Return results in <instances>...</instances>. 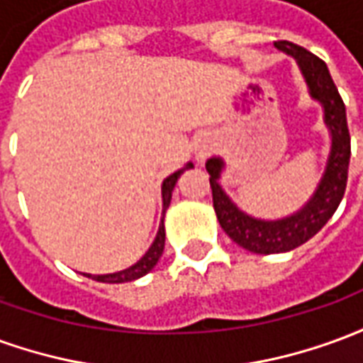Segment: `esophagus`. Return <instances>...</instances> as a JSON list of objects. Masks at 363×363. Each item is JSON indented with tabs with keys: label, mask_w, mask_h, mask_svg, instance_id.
<instances>
[{
	"label": "esophagus",
	"mask_w": 363,
	"mask_h": 363,
	"mask_svg": "<svg viewBox=\"0 0 363 363\" xmlns=\"http://www.w3.org/2000/svg\"><path fill=\"white\" fill-rule=\"evenodd\" d=\"M212 150H213V143L210 142V140H198L196 150H194L198 161H204V159L212 153Z\"/></svg>",
	"instance_id": "1"
}]
</instances>
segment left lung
<instances>
[{
    "label": "left lung",
    "instance_id": "1",
    "mask_svg": "<svg viewBox=\"0 0 363 363\" xmlns=\"http://www.w3.org/2000/svg\"><path fill=\"white\" fill-rule=\"evenodd\" d=\"M276 48L294 56L303 74L309 95L319 101L325 108V124L330 130V153L319 186L313 192L309 202L299 210L281 220L264 221L251 218L237 208L220 186L223 161L212 157L206 161L210 173L213 210L218 216L221 229L228 233L239 247L259 255L294 251L296 247L317 235L340 204L348 181L350 165V132L346 122V106L333 77L328 74L327 64L309 50L288 40H278Z\"/></svg>",
    "mask_w": 363,
    "mask_h": 363
}]
</instances>
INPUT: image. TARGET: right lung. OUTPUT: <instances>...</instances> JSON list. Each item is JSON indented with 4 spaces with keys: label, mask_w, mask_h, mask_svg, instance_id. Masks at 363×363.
Here are the masks:
<instances>
[{
    "label": "right lung",
    "mask_w": 363,
    "mask_h": 363,
    "mask_svg": "<svg viewBox=\"0 0 363 363\" xmlns=\"http://www.w3.org/2000/svg\"><path fill=\"white\" fill-rule=\"evenodd\" d=\"M192 163H189L186 167H182L179 169L177 173L169 174L165 181H163V186H161V192H163V216H165L167 208L171 204V194H173V189L177 181H179V177H181L186 169H190ZM163 249H165V225H163V218H161V223H159V231L157 237H155V241L151 243L150 251L143 255L142 259L135 262L134 267L126 268V270H120V272L114 274H95V276H91V274H85L87 278H93L96 281H104V284H122V281H132L138 280V278H142L145 274L150 272L151 268L157 264V260L161 259V255H163Z\"/></svg>",
    "instance_id": "right-lung-1"
}]
</instances>
